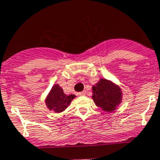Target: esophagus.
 <instances>
[{"label":"esophagus","instance_id":"34e87169","mask_svg":"<svg viewBox=\"0 0 160 160\" xmlns=\"http://www.w3.org/2000/svg\"><path fill=\"white\" fill-rule=\"evenodd\" d=\"M79 95H80V96L86 95V91H82V92H80V93H79Z\"/></svg>","mask_w":160,"mask_h":160}]
</instances>
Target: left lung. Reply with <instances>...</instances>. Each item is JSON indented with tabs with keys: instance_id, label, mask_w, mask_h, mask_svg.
Masks as SVG:
<instances>
[{
	"instance_id": "1",
	"label": "left lung",
	"mask_w": 160,
	"mask_h": 160,
	"mask_svg": "<svg viewBox=\"0 0 160 160\" xmlns=\"http://www.w3.org/2000/svg\"><path fill=\"white\" fill-rule=\"evenodd\" d=\"M92 98L96 106L107 112L116 110L123 98L121 88L106 79H100L92 87Z\"/></svg>"
}]
</instances>
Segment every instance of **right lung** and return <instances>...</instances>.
Here are the masks:
<instances>
[{
    "label": "right lung",
    "instance_id": "1",
    "mask_svg": "<svg viewBox=\"0 0 160 160\" xmlns=\"http://www.w3.org/2000/svg\"><path fill=\"white\" fill-rule=\"evenodd\" d=\"M76 98L74 94L67 95L64 93L62 88L56 83L52 87L50 92L45 99V104L49 110H52L55 113L64 111Z\"/></svg>",
    "mask_w": 160,
    "mask_h": 160
}]
</instances>
